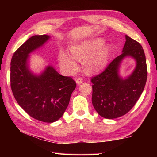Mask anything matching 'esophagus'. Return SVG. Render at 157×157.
<instances>
[{"label": "esophagus", "instance_id": "34e87169", "mask_svg": "<svg viewBox=\"0 0 157 157\" xmlns=\"http://www.w3.org/2000/svg\"><path fill=\"white\" fill-rule=\"evenodd\" d=\"M82 82H83V79L82 78H80V77L76 79V83L78 84H80Z\"/></svg>", "mask_w": 157, "mask_h": 157}]
</instances>
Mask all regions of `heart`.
<instances>
[{"label": "heart", "instance_id": "1", "mask_svg": "<svg viewBox=\"0 0 157 157\" xmlns=\"http://www.w3.org/2000/svg\"><path fill=\"white\" fill-rule=\"evenodd\" d=\"M103 44V40L96 39L90 42L73 46L70 48V52L74 57L65 52L61 51L59 55L60 63L67 71L73 72L78 67V63L75 58L79 61L86 60L84 65L86 71L92 73L98 71L105 65L109 55V47L105 46L101 48Z\"/></svg>", "mask_w": 157, "mask_h": 157}]
</instances>
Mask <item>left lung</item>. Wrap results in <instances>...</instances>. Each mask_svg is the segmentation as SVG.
<instances>
[{
	"instance_id": "obj_1",
	"label": "left lung",
	"mask_w": 157,
	"mask_h": 157,
	"mask_svg": "<svg viewBox=\"0 0 157 157\" xmlns=\"http://www.w3.org/2000/svg\"><path fill=\"white\" fill-rule=\"evenodd\" d=\"M123 52L113 59L104 71L92 77V102L95 110L102 117L115 119L125 115L138 101L147 79V66L142 46L125 36ZM130 56L136 61L134 72L125 80L118 75L122 59Z\"/></svg>"
}]
</instances>
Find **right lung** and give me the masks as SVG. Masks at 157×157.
Instances as JSON below:
<instances>
[{
  "mask_svg": "<svg viewBox=\"0 0 157 157\" xmlns=\"http://www.w3.org/2000/svg\"><path fill=\"white\" fill-rule=\"evenodd\" d=\"M48 39L47 35L34 36L17 49L11 61L10 81L15 100L29 116L52 123L65 113L76 83L71 77L60 75L51 66L38 76L29 71V54Z\"/></svg>",
  "mask_w": 157,
  "mask_h": 157,
  "instance_id": "add662e5",
  "label": "right lung"
}]
</instances>
